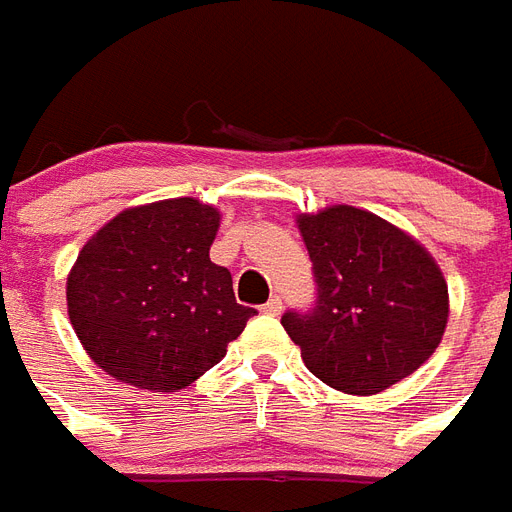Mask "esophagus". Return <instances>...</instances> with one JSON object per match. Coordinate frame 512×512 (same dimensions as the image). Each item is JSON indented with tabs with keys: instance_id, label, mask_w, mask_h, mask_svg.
Returning <instances> with one entry per match:
<instances>
[{
	"instance_id": "esophagus-1",
	"label": "esophagus",
	"mask_w": 512,
	"mask_h": 512,
	"mask_svg": "<svg viewBox=\"0 0 512 512\" xmlns=\"http://www.w3.org/2000/svg\"><path fill=\"white\" fill-rule=\"evenodd\" d=\"M260 312H263V314H274V317H276V314L282 312V298H279V295H271L266 304L260 306Z\"/></svg>"
}]
</instances>
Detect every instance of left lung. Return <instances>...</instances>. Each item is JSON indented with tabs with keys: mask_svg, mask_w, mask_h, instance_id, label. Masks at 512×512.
Segmentation results:
<instances>
[{
	"mask_svg": "<svg viewBox=\"0 0 512 512\" xmlns=\"http://www.w3.org/2000/svg\"><path fill=\"white\" fill-rule=\"evenodd\" d=\"M295 222L317 301L282 314V325L306 369L336 391L372 396L429 361L448 325V285L426 246L355 206Z\"/></svg>",
	"mask_w": 512,
	"mask_h": 512,
	"instance_id": "1",
	"label": "left lung"
}]
</instances>
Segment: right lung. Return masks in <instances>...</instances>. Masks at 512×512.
Wrapping results in <instances>:
<instances>
[{"label":"right lung","mask_w":512,"mask_h":512,"mask_svg":"<svg viewBox=\"0 0 512 512\" xmlns=\"http://www.w3.org/2000/svg\"><path fill=\"white\" fill-rule=\"evenodd\" d=\"M217 230V208L173 198L121 211L83 244L67 314L102 372L173 393L225 358L255 309L208 257Z\"/></svg>","instance_id":"obj_1"}]
</instances>
